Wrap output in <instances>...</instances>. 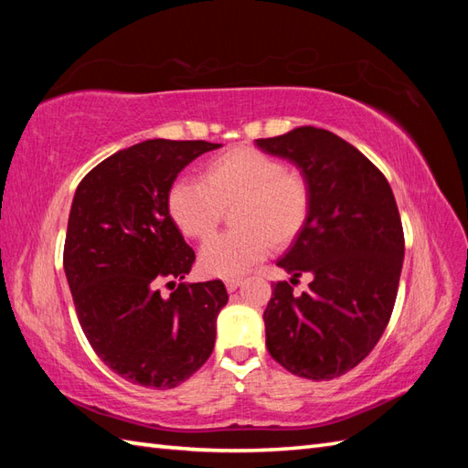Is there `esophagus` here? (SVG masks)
Wrapping results in <instances>:
<instances>
[{
  "instance_id": "esophagus-1",
  "label": "esophagus",
  "mask_w": 468,
  "mask_h": 468,
  "mask_svg": "<svg viewBox=\"0 0 468 468\" xmlns=\"http://www.w3.org/2000/svg\"><path fill=\"white\" fill-rule=\"evenodd\" d=\"M241 283H243L241 277H229V280H225V287H227V292H235L237 287H239Z\"/></svg>"
}]
</instances>
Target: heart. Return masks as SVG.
Instances as JSON below:
<instances>
[{
	"mask_svg": "<svg viewBox=\"0 0 468 468\" xmlns=\"http://www.w3.org/2000/svg\"><path fill=\"white\" fill-rule=\"evenodd\" d=\"M231 233L208 239L198 251V267L211 277H237L260 261L270 245H290L312 215V185L287 173L282 161L255 148H233L207 165L203 181L178 178L168 188L166 207L186 237L205 239L233 207Z\"/></svg>",
	"mask_w": 468,
	"mask_h": 468,
	"instance_id": "b5f03b06",
	"label": "heart"
}]
</instances>
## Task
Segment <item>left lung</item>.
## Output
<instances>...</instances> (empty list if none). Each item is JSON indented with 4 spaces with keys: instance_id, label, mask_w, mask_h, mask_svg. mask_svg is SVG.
Wrapping results in <instances>:
<instances>
[{
    "instance_id": "left-lung-1",
    "label": "left lung",
    "mask_w": 468,
    "mask_h": 468,
    "mask_svg": "<svg viewBox=\"0 0 468 468\" xmlns=\"http://www.w3.org/2000/svg\"><path fill=\"white\" fill-rule=\"evenodd\" d=\"M293 163L310 181L312 215L277 265L313 275L311 290L273 283L265 307V344L295 376L332 380L352 370L380 340L399 292L404 233L386 176L330 131L297 126L255 141Z\"/></svg>"
}]
</instances>
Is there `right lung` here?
Returning <instances> with one entry per match:
<instances>
[{"label": "right lung", "mask_w": 468, "mask_h": 468, "mask_svg": "<svg viewBox=\"0 0 468 468\" xmlns=\"http://www.w3.org/2000/svg\"><path fill=\"white\" fill-rule=\"evenodd\" d=\"M223 144L153 138L118 151L78 185L68 217L64 271L78 320L98 357L133 384L156 390L191 378L213 352L223 282L178 283L195 251L168 215L175 178ZM175 283V282H168Z\"/></svg>", "instance_id": "right-lung-1"}]
</instances>
